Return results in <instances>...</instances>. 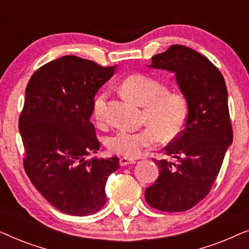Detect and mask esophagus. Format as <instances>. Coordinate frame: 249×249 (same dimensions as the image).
<instances>
[{
	"mask_svg": "<svg viewBox=\"0 0 249 249\" xmlns=\"http://www.w3.org/2000/svg\"><path fill=\"white\" fill-rule=\"evenodd\" d=\"M136 160L134 159H128V158H121L120 159V165L121 166H125L129 164H135Z\"/></svg>",
	"mask_w": 249,
	"mask_h": 249,
	"instance_id": "esophagus-1",
	"label": "esophagus"
}]
</instances>
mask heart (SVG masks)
I'll return each mask as SVG.
<instances>
[{"label": "heart", "instance_id": "obj_1", "mask_svg": "<svg viewBox=\"0 0 249 249\" xmlns=\"http://www.w3.org/2000/svg\"><path fill=\"white\" fill-rule=\"evenodd\" d=\"M122 94L142 107V122L147 127L138 131L118 130L107 141V147L114 154L136 158L144 148L154 146L159 136L163 141L175 138L181 131L187 118L185 97L176 91H168L165 85L144 74H132L120 85ZM107 93L102 91L93 102V117L104 121Z\"/></svg>", "mask_w": 249, "mask_h": 249}]
</instances>
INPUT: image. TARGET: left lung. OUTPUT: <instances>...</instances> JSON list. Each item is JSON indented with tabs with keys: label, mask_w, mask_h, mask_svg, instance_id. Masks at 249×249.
I'll return each mask as SVG.
<instances>
[{
	"label": "left lung",
	"mask_w": 249,
	"mask_h": 249,
	"mask_svg": "<svg viewBox=\"0 0 249 249\" xmlns=\"http://www.w3.org/2000/svg\"><path fill=\"white\" fill-rule=\"evenodd\" d=\"M147 67L176 74L188 113L183 130L164 148L176 162L153 159L159 178L145 199L163 212H183L210 193L232 142L226 83L207 57L183 45L156 54Z\"/></svg>",
	"instance_id": "obj_1"
}]
</instances>
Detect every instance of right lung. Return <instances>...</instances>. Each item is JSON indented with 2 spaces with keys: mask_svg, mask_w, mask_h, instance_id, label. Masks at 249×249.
Returning a JSON list of instances; mask_svg holds the SVG:
<instances>
[{
  "mask_svg": "<svg viewBox=\"0 0 249 249\" xmlns=\"http://www.w3.org/2000/svg\"><path fill=\"white\" fill-rule=\"evenodd\" d=\"M114 71L66 55L39 68L26 87L19 118L25 171L51 205L70 215L98 212L108 176L120 166L117 156L86 160L100 148L89 120L95 95Z\"/></svg>",
  "mask_w": 249,
  "mask_h": 249,
  "instance_id": "add662e5",
  "label": "right lung"
}]
</instances>
